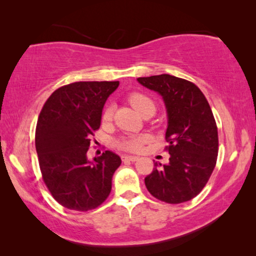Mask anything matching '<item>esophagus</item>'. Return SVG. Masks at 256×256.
I'll list each match as a JSON object with an SVG mask.
<instances>
[{"label":"esophagus","instance_id":"34e87169","mask_svg":"<svg viewBox=\"0 0 256 256\" xmlns=\"http://www.w3.org/2000/svg\"><path fill=\"white\" fill-rule=\"evenodd\" d=\"M138 157L136 156H129V155H124L122 156V160H130V162H135V160H138Z\"/></svg>","mask_w":256,"mask_h":256}]
</instances>
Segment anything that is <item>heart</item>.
I'll use <instances>...</instances> for the list:
<instances>
[{"label":"heart","instance_id":"1","mask_svg":"<svg viewBox=\"0 0 256 256\" xmlns=\"http://www.w3.org/2000/svg\"><path fill=\"white\" fill-rule=\"evenodd\" d=\"M128 102L132 104V107L135 110H138L140 114L144 115L149 112L155 113L156 110V104L152 98L146 96L144 93L141 92H134L130 93L128 96ZM114 114V110L112 106H106L102 112V122L108 124L112 121ZM149 136L146 134H140V135H129V136H122L114 141V146L118 149L124 150V152H141L143 148V144L148 142Z\"/></svg>","mask_w":256,"mask_h":256}]
</instances>
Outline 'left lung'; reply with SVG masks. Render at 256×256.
<instances>
[{"label": "left lung", "instance_id": "obj_1", "mask_svg": "<svg viewBox=\"0 0 256 256\" xmlns=\"http://www.w3.org/2000/svg\"><path fill=\"white\" fill-rule=\"evenodd\" d=\"M163 96L168 110L164 150L169 163H154L144 178L150 194L168 204L191 200L208 183L218 156V128L208 101L199 87L170 74L138 78Z\"/></svg>", "mask_w": 256, "mask_h": 256}]
</instances>
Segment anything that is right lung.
I'll return each mask as SVG.
<instances>
[{
	"label": "right lung",
	"mask_w": 256,
	"mask_h": 256,
	"mask_svg": "<svg viewBox=\"0 0 256 256\" xmlns=\"http://www.w3.org/2000/svg\"><path fill=\"white\" fill-rule=\"evenodd\" d=\"M118 82H78L59 87L38 116L34 143L42 177L54 200L73 211L96 208L108 198L112 177L120 166L116 154L87 160L100 128L107 98Z\"/></svg>",
	"instance_id": "obj_1"
}]
</instances>
